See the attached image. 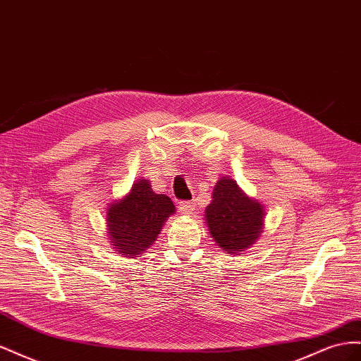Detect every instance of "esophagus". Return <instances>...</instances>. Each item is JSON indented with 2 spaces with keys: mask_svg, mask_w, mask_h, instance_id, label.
Returning <instances> with one entry per match:
<instances>
[{
  "mask_svg": "<svg viewBox=\"0 0 361 361\" xmlns=\"http://www.w3.org/2000/svg\"><path fill=\"white\" fill-rule=\"evenodd\" d=\"M194 209H195V203L194 202H180L179 203V211L182 214H185V215L191 214Z\"/></svg>",
  "mask_w": 361,
  "mask_h": 361,
  "instance_id": "esophagus-1",
  "label": "esophagus"
}]
</instances>
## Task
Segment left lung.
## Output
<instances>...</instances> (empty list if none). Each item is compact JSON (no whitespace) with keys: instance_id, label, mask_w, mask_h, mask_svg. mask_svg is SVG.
Wrapping results in <instances>:
<instances>
[{"instance_id":"left-lung-1","label":"left lung","mask_w":361,"mask_h":361,"mask_svg":"<svg viewBox=\"0 0 361 361\" xmlns=\"http://www.w3.org/2000/svg\"><path fill=\"white\" fill-rule=\"evenodd\" d=\"M206 221L215 243L228 253H239L256 243L264 226V206L248 199L233 179L216 182Z\"/></svg>"}]
</instances>
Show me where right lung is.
<instances>
[{"mask_svg": "<svg viewBox=\"0 0 361 361\" xmlns=\"http://www.w3.org/2000/svg\"><path fill=\"white\" fill-rule=\"evenodd\" d=\"M170 197L152 191L147 180L133 185L125 199L108 209V233L114 248L123 256H138L157 241L164 221L174 214Z\"/></svg>", "mask_w": 361, "mask_h": 361, "instance_id": "right-lung-1", "label": "right lung"}]
</instances>
